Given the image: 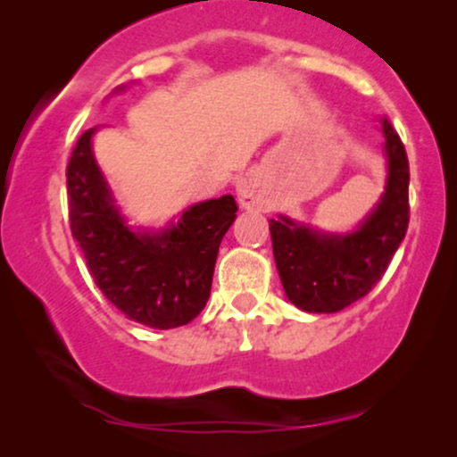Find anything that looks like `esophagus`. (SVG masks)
<instances>
[{"label": "esophagus", "instance_id": "34e87169", "mask_svg": "<svg viewBox=\"0 0 457 457\" xmlns=\"http://www.w3.org/2000/svg\"><path fill=\"white\" fill-rule=\"evenodd\" d=\"M237 197H239L241 208L245 210H253L255 205H258V195H255V189L247 183V180L237 185Z\"/></svg>", "mask_w": 457, "mask_h": 457}]
</instances>
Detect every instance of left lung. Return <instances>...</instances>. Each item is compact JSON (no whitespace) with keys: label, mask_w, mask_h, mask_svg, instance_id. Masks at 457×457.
Listing matches in <instances>:
<instances>
[{"label":"left lung","mask_w":457,"mask_h":457,"mask_svg":"<svg viewBox=\"0 0 457 457\" xmlns=\"http://www.w3.org/2000/svg\"><path fill=\"white\" fill-rule=\"evenodd\" d=\"M389 177L383 197L358 230L318 233L289 218L270 220L272 252L287 297L303 312L330 314L358 302L383 278L410 222V164L389 120H383Z\"/></svg>","instance_id":"obj_1"}]
</instances>
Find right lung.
<instances>
[{"instance_id":"obj_1","label":"right lung","mask_w":457,"mask_h":457,"mask_svg":"<svg viewBox=\"0 0 457 457\" xmlns=\"http://www.w3.org/2000/svg\"><path fill=\"white\" fill-rule=\"evenodd\" d=\"M96 129L79 137L66 168L72 237L96 285L122 314L152 328L183 327L208 302L218 247L237 218L235 197L191 205L160 233H135L93 158Z\"/></svg>"}]
</instances>
